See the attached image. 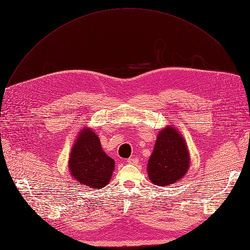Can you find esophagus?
I'll list each match as a JSON object with an SVG mask.
<instances>
[{
	"mask_svg": "<svg viewBox=\"0 0 250 250\" xmlns=\"http://www.w3.org/2000/svg\"><path fill=\"white\" fill-rule=\"evenodd\" d=\"M126 162L129 163V164H138L139 160H138L137 158H128V159L126 160Z\"/></svg>",
	"mask_w": 250,
	"mask_h": 250,
	"instance_id": "obj_1",
	"label": "esophagus"
}]
</instances>
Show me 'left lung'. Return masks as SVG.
Segmentation results:
<instances>
[{"label": "left lung", "instance_id": "1", "mask_svg": "<svg viewBox=\"0 0 250 250\" xmlns=\"http://www.w3.org/2000/svg\"><path fill=\"white\" fill-rule=\"evenodd\" d=\"M190 156L185 138L174 125L162 128L149 158L147 173L152 183L168 187L180 181L188 172Z\"/></svg>", "mask_w": 250, "mask_h": 250}]
</instances>
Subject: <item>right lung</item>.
<instances>
[{
  "instance_id": "right-lung-1",
  "label": "right lung",
  "mask_w": 250,
  "mask_h": 250,
  "mask_svg": "<svg viewBox=\"0 0 250 250\" xmlns=\"http://www.w3.org/2000/svg\"><path fill=\"white\" fill-rule=\"evenodd\" d=\"M114 160L101 147L99 137L91 127H83L77 136L69 158V171L79 185L104 188L112 176Z\"/></svg>"
}]
</instances>
